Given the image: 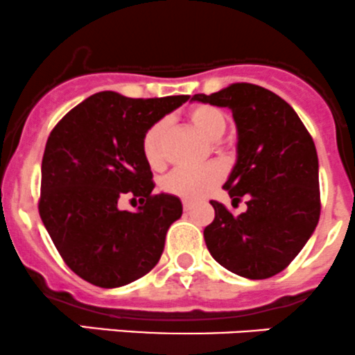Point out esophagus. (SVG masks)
I'll list each match as a JSON object with an SVG mask.
<instances>
[{"label": "esophagus", "instance_id": "obj_1", "mask_svg": "<svg viewBox=\"0 0 355 355\" xmlns=\"http://www.w3.org/2000/svg\"><path fill=\"white\" fill-rule=\"evenodd\" d=\"M182 209H184V212H189V210L193 209V202H189V200H184V202H182Z\"/></svg>", "mask_w": 355, "mask_h": 355}]
</instances>
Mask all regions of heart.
<instances>
[{"instance_id": "1", "label": "heart", "mask_w": 355, "mask_h": 355, "mask_svg": "<svg viewBox=\"0 0 355 355\" xmlns=\"http://www.w3.org/2000/svg\"><path fill=\"white\" fill-rule=\"evenodd\" d=\"M188 119L195 129H198L207 139L216 141L226 131V117L223 112L210 105H196L188 112ZM169 124L166 119L157 121L148 128L141 141L143 157L152 169H162L166 164V136ZM224 178V167L220 164H207L200 167H179L167 178H164V191L184 200H200L212 191Z\"/></svg>"}]
</instances>
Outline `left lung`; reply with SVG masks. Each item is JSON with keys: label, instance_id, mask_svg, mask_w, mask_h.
I'll list each match as a JSON object with an SVG mask.
<instances>
[{"label": "left lung", "instance_id": "obj_1", "mask_svg": "<svg viewBox=\"0 0 355 355\" xmlns=\"http://www.w3.org/2000/svg\"><path fill=\"white\" fill-rule=\"evenodd\" d=\"M191 101L227 107L238 131L236 164L224 189L247 210L233 216L212 200L216 217L203 230L210 255L248 279L282 272L314 233L321 212L314 141L283 98L236 83Z\"/></svg>", "mask_w": 355, "mask_h": 355}]
</instances>
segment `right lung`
I'll return each instance as SVG.
<instances>
[{
  "instance_id": "add662e5",
  "label": "right lung",
  "mask_w": 355,
  "mask_h": 355,
  "mask_svg": "<svg viewBox=\"0 0 355 355\" xmlns=\"http://www.w3.org/2000/svg\"><path fill=\"white\" fill-rule=\"evenodd\" d=\"M188 98L143 100L101 91L51 131L41 164L40 216L65 264L91 285L124 286L159 262L182 205L169 193H152L141 141L150 125ZM124 196L139 198L142 207L121 211Z\"/></svg>"
}]
</instances>
